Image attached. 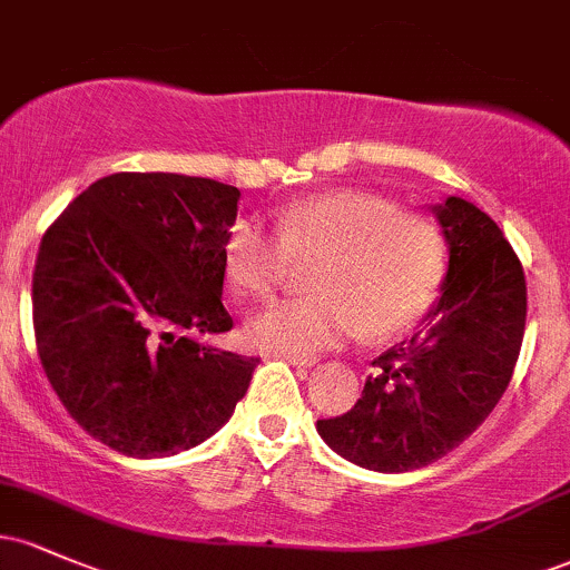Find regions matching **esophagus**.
I'll return each instance as SVG.
<instances>
[{"instance_id": "34e87169", "label": "esophagus", "mask_w": 570, "mask_h": 570, "mask_svg": "<svg viewBox=\"0 0 570 570\" xmlns=\"http://www.w3.org/2000/svg\"><path fill=\"white\" fill-rule=\"evenodd\" d=\"M281 358H284V362H289V364H294V367H313V364H316V358H307V356H294V353H278Z\"/></svg>"}]
</instances>
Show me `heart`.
Listing matches in <instances>:
<instances>
[{
  "label": "heart",
  "mask_w": 570,
  "mask_h": 570,
  "mask_svg": "<svg viewBox=\"0 0 570 570\" xmlns=\"http://www.w3.org/2000/svg\"><path fill=\"white\" fill-rule=\"evenodd\" d=\"M271 238L238 222L225 240V278L235 297H265L292 265H313L316 297L281 299L248 316L252 348L313 353L335 348L362 330L389 340L410 330L434 303L444 276V238L423 214L364 189H335L281 208Z\"/></svg>",
  "instance_id": "obj_1"
}]
</instances>
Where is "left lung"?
<instances>
[{
  "instance_id": "8db88e82",
  "label": "left lung",
  "mask_w": 570,
  "mask_h": 570,
  "mask_svg": "<svg viewBox=\"0 0 570 570\" xmlns=\"http://www.w3.org/2000/svg\"><path fill=\"white\" fill-rule=\"evenodd\" d=\"M448 273L421 330L372 362L362 399L318 421L322 440L370 472L402 474L458 448L507 391L525 332L520 259L493 219L450 195L434 206Z\"/></svg>"
}]
</instances>
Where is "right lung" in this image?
Listing matches in <instances>:
<instances>
[{
	"label": "right lung",
	"instance_id": "add662e5",
	"mask_svg": "<svg viewBox=\"0 0 570 570\" xmlns=\"http://www.w3.org/2000/svg\"><path fill=\"white\" fill-rule=\"evenodd\" d=\"M238 187L181 174H112L39 244L37 353L61 404L130 458L176 455L230 421L259 358L200 343L222 305Z\"/></svg>",
	"mask_w": 570,
	"mask_h": 570
}]
</instances>
